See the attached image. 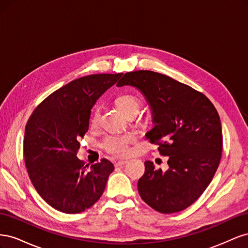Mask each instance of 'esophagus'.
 I'll list each match as a JSON object with an SVG mask.
<instances>
[{
    "label": "esophagus",
    "mask_w": 248,
    "mask_h": 248,
    "mask_svg": "<svg viewBox=\"0 0 248 248\" xmlns=\"http://www.w3.org/2000/svg\"><path fill=\"white\" fill-rule=\"evenodd\" d=\"M126 160H119V161H115V167H122L126 163Z\"/></svg>",
    "instance_id": "obj_1"
}]
</instances>
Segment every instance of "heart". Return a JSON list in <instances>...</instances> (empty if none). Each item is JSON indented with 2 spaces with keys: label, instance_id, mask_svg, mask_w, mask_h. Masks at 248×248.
<instances>
[{
  "label": "heart",
  "instance_id": "b5f03b06",
  "mask_svg": "<svg viewBox=\"0 0 248 248\" xmlns=\"http://www.w3.org/2000/svg\"><path fill=\"white\" fill-rule=\"evenodd\" d=\"M115 104L117 108L127 118L136 116L140 108V101L133 95H121L116 98ZM99 122V109L95 108L90 118L91 126H96ZM130 136H108L101 142L104 151L114 156H125L129 153Z\"/></svg>",
  "mask_w": 248,
  "mask_h": 248
}]
</instances>
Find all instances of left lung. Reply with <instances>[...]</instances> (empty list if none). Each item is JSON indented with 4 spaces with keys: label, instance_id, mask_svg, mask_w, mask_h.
Instances as JSON below:
<instances>
[{
    "label": "left lung",
    "instance_id": "left-lung-1",
    "mask_svg": "<svg viewBox=\"0 0 248 248\" xmlns=\"http://www.w3.org/2000/svg\"><path fill=\"white\" fill-rule=\"evenodd\" d=\"M118 87H136L152 110L153 128L146 133L169 156V170L145 162L138 188L145 202L164 214L182 211L205 191L219 166L222 133L219 115L207 97L164 74L125 73Z\"/></svg>",
    "mask_w": 248,
    "mask_h": 248
}]
</instances>
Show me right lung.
I'll use <instances>...</instances> for the list:
<instances>
[{"label": "right lung", "instance_id": "right-lung-1", "mask_svg": "<svg viewBox=\"0 0 248 248\" xmlns=\"http://www.w3.org/2000/svg\"><path fill=\"white\" fill-rule=\"evenodd\" d=\"M122 77L92 74L47 96L26 125L24 155L35 189L49 206L67 214L85 211L100 199L114 164L108 159L84 167L78 140L89 129L97 99Z\"/></svg>", "mask_w": 248, "mask_h": 248}]
</instances>
